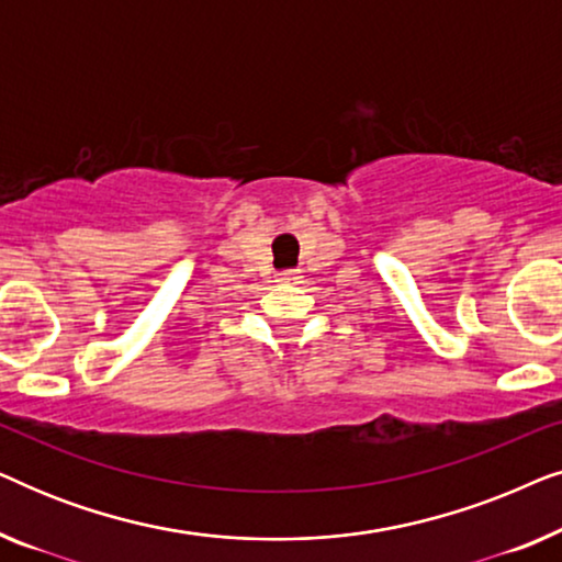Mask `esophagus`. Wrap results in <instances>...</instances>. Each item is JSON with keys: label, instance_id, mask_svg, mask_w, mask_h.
I'll list each match as a JSON object with an SVG mask.
<instances>
[{"label": "esophagus", "instance_id": "34e87169", "mask_svg": "<svg viewBox=\"0 0 562 562\" xmlns=\"http://www.w3.org/2000/svg\"><path fill=\"white\" fill-rule=\"evenodd\" d=\"M279 283H302V271H283L279 273Z\"/></svg>", "mask_w": 562, "mask_h": 562}]
</instances>
